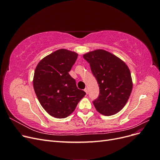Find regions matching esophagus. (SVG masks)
I'll list each match as a JSON object with an SVG mask.
<instances>
[{"label": "esophagus", "instance_id": "esophagus-1", "mask_svg": "<svg viewBox=\"0 0 160 160\" xmlns=\"http://www.w3.org/2000/svg\"><path fill=\"white\" fill-rule=\"evenodd\" d=\"M84 91H85V93H86L87 94H88V88H85V89H84Z\"/></svg>", "mask_w": 160, "mask_h": 160}]
</instances>
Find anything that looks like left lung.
<instances>
[{"label":"left lung","mask_w":160,"mask_h":160,"mask_svg":"<svg viewBox=\"0 0 160 160\" xmlns=\"http://www.w3.org/2000/svg\"><path fill=\"white\" fill-rule=\"evenodd\" d=\"M88 61L99 87V95L93 101L101 114L110 116L122 110L132 93L133 83L127 65L108 51L98 49L86 53Z\"/></svg>","instance_id":"8db88e82"}]
</instances>
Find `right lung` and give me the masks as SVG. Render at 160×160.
Listing matches in <instances>:
<instances>
[{"label": "right lung", "instance_id": "1", "mask_svg": "<svg viewBox=\"0 0 160 160\" xmlns=\"http://www.w3.org/2000/svg\"><path fill=\"white\" fill-rule=\"evenodd\" d=\"M77 57L75 52L59 49L43 58L35 69L34 90L43 109L54 118L68 117L86 94L69 74Z\"/></svg>", "mask_w": 160, "mask_h": 160}]
</instances>
